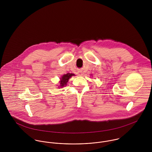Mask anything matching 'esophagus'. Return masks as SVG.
Here are the masks:
<instances>
[{"label": "esophagus", "mask_w": 152, "mask_h": 152, "mask_svg": "<svg viewBox=\"0 0 152 152\" xmlns=\"http://www.w3.org/2000/svg\"><path fill=\"white\" fill-rule=\"evenodd\" d=\"M78 75H82L83 74H82V73H81V72H79V74H78Z\"/></svg>", "instance_id": "1"}]
</instances>
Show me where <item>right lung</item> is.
<instances>
[{
  "mask_svg": "<svg viewBox=\"0 0 152 152\" xmlns=\"http://www.w3.org/2000/svg\"><path fill=\"white\" fill-rule=\"evenodd\" d=\"M75 74H70V73H68L65 75H63V77H61V78H60V86H58L59 88H61L62 87H64L66 86L67 84V83L68 81V80L72 77V76H74Z\"/></svg>",
  "mask_w": 152,
  "mask_h": 152,
  "instance_id": "right-lung-1",
  "label": "right lung"
}]
</instances>
